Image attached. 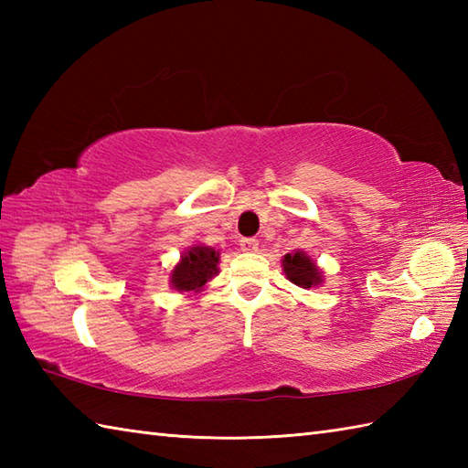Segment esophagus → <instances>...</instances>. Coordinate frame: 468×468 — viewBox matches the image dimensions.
<instances>
[{"label":"esophagus","instance_id":"obj_1","mask_svg":"<svg viewBox=\"0 0 468 468\" xmlns=\"http://www.w3.org/2000/svg\"><path fill=\"white\" fill-rule=\"evenodd\" d=\"M241 250L247 251V253H255L257 250H260V241L253 239V237H247V239H241Z\"/></svg>","mask_w":468,"mask_h":468}]
</instances>
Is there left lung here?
<instances>
[{
	"mask_svg": "<svg viewBox=\"0 0 468 468\" xmlns=\"http://www.w3.org/2000/svg\"><path fill=\"white\" fill-rule=\"evenodd\" d=\"M282 267L287 280L295 283L297 287H303V290L320 287L324 283V271L320 270V265L302 250H295L293 253L283 255Z\"/></svg>",
	"mask_w": 468,
	"mask_h": 468,
	"instance_id": "8db88e82",
	"label": "left lung"
}]
</instances>
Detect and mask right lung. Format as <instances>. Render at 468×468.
Segmentation results:
<instances>
[{"label":"right lung","mask_w":468,"mask_h":468,"mask_svg":"<svg viewBox=\"0 0 468 468\" xmlns=\"http://www.w3.org/2000/svg\"><path fill=\"white\" fill-rule=\"evenodd\" d=\"M221 253L203 243L191 245L168 275V285L178 293H198L218 273Z\"/></svg>","instance_id":"obj_1"}]
</instances>
